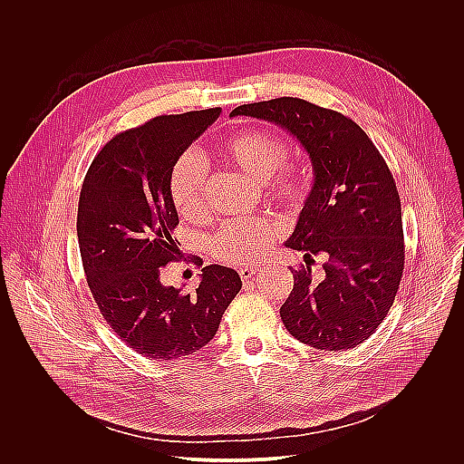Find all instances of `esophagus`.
<instances>
[{
    "mask_svg": "<svg viewBox=\"0 0 464 464\" xmlns=\"http://www.w3.org/2000/svg\"><path fill=\"white\" fill-rule=\"evenodd\" d=\"M256 271H258V267L247 266V267H240V269H238V275H240L242 280H249V278H253V276L256 275Z\"/></svg>",
    "mask_w": 464,
    "mask_h": 464,
    "instance_id": "1",
    "label": "esophagus"
}]
</instances>
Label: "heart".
Here are the masks:
<instances>
[{"label": "heart", "instance_id": "obj_1", "mask_svg": "<svg viewBox=\"0 0 464 464\" xmlns=\"http://www.w3.org/2000/svg\"><path fill=\"white\" fill-rule=\"evenodd\" d=\"M218 155L229 166L262 182L267 197L287 208H298L307 198V175L295 166H284L289 144L269 130H244L226 140ZM206 179V164L195 153H182L173 162L168 189L180 217L197 220L204 215ZM275 238L276 227L264 218L229 220L211 237L209 247L218 260L246 266L260 260Z\"/></svg>", "mask_w": 464, "mask_h": 464}]
</instances>
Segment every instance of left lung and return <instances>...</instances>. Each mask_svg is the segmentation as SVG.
I'll use <instances>...</instances> for the list:
<instances>
[{
    "label": "left lung",
    "instance_id": "left-lung-1",
    "mask_svg": "<svg viewBox=\"0 0 464 464\" xmlns=\"http://www.w3.org/2000/svg\"><path fill=\"white\" fill-rule=\"evenodd\" d=\"M229 115L275 122L309 153L314 184L285 246L305 258L325 255V278L314 284L309 266L293 269L280 316L302 343L354 349L391 311L405 269L401 200L385 159L353 119L298 97L242 104Z\"/></svg>",
    "mask_w": 464,
    "mask_h": 464
}]
</instances>
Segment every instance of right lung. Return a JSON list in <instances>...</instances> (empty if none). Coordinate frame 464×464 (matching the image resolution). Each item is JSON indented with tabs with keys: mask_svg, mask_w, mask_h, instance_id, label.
I'll return each instance as SVG.
<instances>
[{
	"mask_svg": "<svg viewBox=\"0 0 464 464\" xmlns=\"http://www.w3.org/2000/svg\"><path fill=\"white\" fill-rule=\"evenodd\" d=\"M218 115L220 108L159 115L117 133L81 186L77 238L86 282L113 333L144 358L164 362L202 349L242 287L224 266L202 267L191 295L160 284L162 267L182 256L171 237L179 226L171 166Z\"/></svg>",
	"mask_w": 464,
	"mask_h": 464,
	"instance_id": "1",
	"label": "right lung"
}]
</instances>
